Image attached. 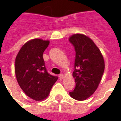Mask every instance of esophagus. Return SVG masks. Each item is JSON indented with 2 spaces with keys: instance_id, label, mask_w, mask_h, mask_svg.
Instances as JSON below:
<instances>
[{
  "instance_id": "1",
  "label": "esophagus",
  "mask_w": 121,
  "mask_h": 121,
  "mask_svg": "<svg viewBox=\"0 0 121 121\" xmlns=\"http://www.w3.org/2000/svg\"><path fill=\"white\" fill-rule=\"evenodd\" d=\"M59 78L60 79V80H62L63 78V74H60V75H59Z\"/></svg>"
}]
</instances>
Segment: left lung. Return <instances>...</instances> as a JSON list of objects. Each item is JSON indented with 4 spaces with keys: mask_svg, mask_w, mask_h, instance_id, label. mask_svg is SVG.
Wrapping results in <instances>:
<instances>
[{
    "mask_svg": "<svg viewBox=\"0 0 121 121\" xmlns=\"http://www.w3.org/2000/svg\"><path fill=\"white\" fill-rule=\"evenodd\" d=\"M76 52L73 73L76 86L69 93L77 100H85L95 93L104 73V60L100 51L86 35L76 34L69 37Z\"/></svg>",
    "mask_w": 121,
    "mask_h": 121,
    "instance_id": "1",
    "label": "left lung"
}]
</instances>
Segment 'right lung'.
Segmentation results:
<instances>
[{
  "instance_id": "right-lung-1",
  "label": "right lung",
  "mask_w": 121,
  "mask_h": 121,
  "mask_svg": "<svg viewBox=\"0 0 121 121\" xmlns=\"http://www.w3.org/2000/svg\"><path fill=\"white\" fill-rule=\"evenodd\" d=\"M49 41L34 39L22 46L15 58V76L25 94L36 101L45 99L58 80L46 69L43 54Z\"/></svg>"
}]
</instances>
